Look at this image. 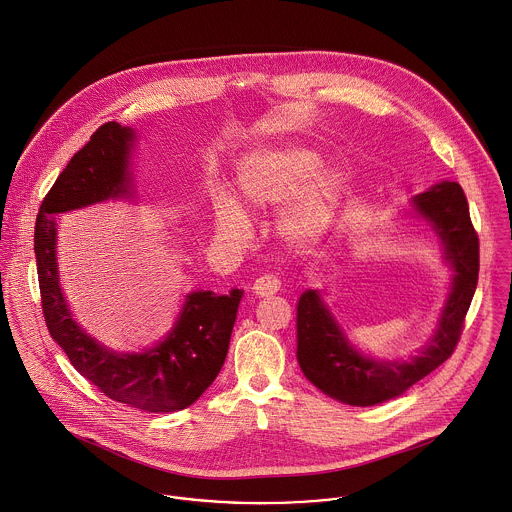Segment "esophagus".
Wrapping results in <instances>:
<instances>
[{
  "label": "esophagus",
  "mask_w": 512,
  "mask_h": 512,
  "mask_svg": "<svg viewBox=\"0 0 512 512\" xmlns=\"http://www.w3.org/2000/svg\"><path fill=\"white\" fill-rule=\"evenodd\" d=\"M279 287H281V281L276 276H260V278L254 281L252 291L258 297H270V295L278 293Z\"/></svg>",
  "instance_id": "obj_1"
}]
</instances>
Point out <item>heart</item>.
Here are the masks:
<instances>
[{
	"label": "heart",
	"instance_id": "heart-1",
	"mask_svg": "<svg viewBox=\"0 0 512 512\" xmlns=\"http://www.w3.org/2000/svg\"><path fill=\"white\" fill-rule=\"evenodd\" d=\"M317 164L319 156L303 146L260 148L238 166V201L246 211H266L289 198L279 213L278 233L291 244H311L332 223L342 193L340 172L315 170ZM215 217L219 231L229 238L242 240L248 233L244 213L227 197L217 201Z\"/></svg>",
	"mask_w": 512,
	"mask_h": 512
}]
</instances>
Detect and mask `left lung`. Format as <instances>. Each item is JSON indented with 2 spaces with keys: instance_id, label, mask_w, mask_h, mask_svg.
I'll return each mask as SVG.
<instances>
[{
  "instance_id": "left-lung-1",
  "label": "left lung",
  "mask_w": 512,
  "mask_h": 512,
  "mask_svg": "<svg viewBox=\"0 0 512 512\" xmlns=\"http://www.w3.org/2000/svg\"><path fill=\"white\" fill-rule=\"evenodd\" d=\"M415 205L444 242L446 260L456 276L438 330L411 362H373L360 356L344 338L315 291L297 305V360L305 377L328 397L354 407H372L405 393L422 377L442 366L456 350L465 315L479 276V238L469 219L464 189L442 182L415 197Z\"/></svg>"
}]
</instances>
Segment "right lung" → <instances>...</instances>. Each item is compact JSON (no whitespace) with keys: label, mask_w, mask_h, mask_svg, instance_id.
<instances>
[{"label":"right lung","mask_w":512,"mask_h":512,"mask_svg":"<svg viewBox=\"0 0 512 512\" xmlns=\"http://www.w3.org/2000/svg\"><path fill=\"white\" fill-rule=\"evenodd\" d=\"M131 140V129L115 121L101 125L45 195L35 223L41 305L50 336L103 395L148 413H172L195 403L221 372L242 291H195L164 342L142 354H115L72 321L56 272L52 215L127 193Z\"/></svg>","instance_id":"add662e5"}]
</instances>
